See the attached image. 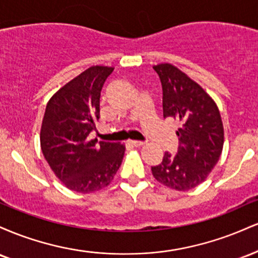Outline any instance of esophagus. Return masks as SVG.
Returning a JSON list of instances; mask_svg holds the SVG:
<instances>
[{
  "instance_id": "1",
  "label": "esophagus",
  "mask_w": 258,
  "mask_h": 258,
  "mask_svg": "<svg viewBox=\"0 0 258 258\" xmlns=\"http://www.w3.org/2000/svg\"><path fill=\"white\" fill-rule=\"evenodd\" d=\"M128 144L130 146L136 147V148H141V147L146 146V143H144V142H138V141H130Z\"/></svg>"
}]
</instances>
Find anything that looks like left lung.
I'll return each mask as SVG.
<instances>
[{"label":"left lung","mask_w":258,"mask_h":258,"mask_svg":"<svg viewBox=\"0 0 258 258\" xmlns=\"http://www.w3.org/2000/svg\"><path fill=\"white\" fill-rule=\"evenodd\" d=\"M162 87L164 117L179 122L176 155L165 153L161 164L152 167L158 182L185 191L206 179L220 159L224 133L220 110L197 82L173 65L153 67Z\"/></svg>","instance_id":"obj_1"}]
</instances>
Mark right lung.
Masks as SVG:
<instances>
[{
	"label": "right lung",
	"mask_w": 258,
	"mask_h": 258,
	"mask_svg": "<svg viewBox=\"0 0 258 258\" xmlns=\"http://www.w3.org/2000/svg\"><path fill=\"white\" fill-rule=\"evenodd\" d=\"M114 68L91 67L49 99L41 127V149L53 172L67 188L92 193L111 182L125 147L88 139L99 119V97Z\"/></svg>",
	"instance_id": "1"
}]
</instances>
